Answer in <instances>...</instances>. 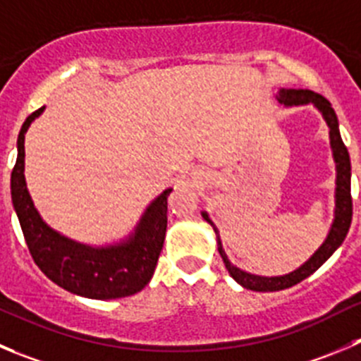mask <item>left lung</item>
I'll return each instance as SVG.
<instances>
[{
    "mask_svg": "<svg viewBox=\"0 0 361 361\" xmlns=\"http://www.w3.org/2000/svg\"><path fill=\"white\" fill-rule=\"evenodd\" d=\"M278 102L283 106H303V104H314L319 111L324 116L326 123L329 127V145L333 150V159L337 163V190H335V219L331 223V228H329L328 238L324 239L321 246H319L317 252L303 264V266L298 267L296 271L289 274H283V276H259V274L246 273V271L239 269V267L232 266L230 260L226 259L225 252H223L221 241H219L218 228L214 226V223L211 221L207 212H202L204 219L207 223H211L212 228L216 232V239H218V252L221 255L225 267L228 269L230 276L234 278L238 283H241L243 287L250 290H259V293H273V290H281L289 289V287L296 286L301 280H305L307 276H310L312 273L319 269L329 257L335 253V250L344 243L345 235L349 232V226H351L353 219V198H351V161H349V152L348 147L344 145L341 138V131H338V120L335 115V109L331 108L328 99H324L322 95L315 94L312 90H296V88H281L276 95Z\"/></svg>",
    "mask_w": 361,
    "mask_h": 361,
    "instance_id": "1",
    "label": "left lung"
}]
</instances>
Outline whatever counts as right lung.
<instances>
[{"instance_id":"1","label":"right lung","mask_w":361,"mask_h":361,"mask_svg":"<svg viewBox=\"0 0 361 361\" xmlns=\"http://www.w3.org/2000/svg\"><path fill=\"white\" fill-rule=\"evenodd\" d=\"M44 108L33 111L20 127L16 166L10 177L12 204L30 253L40 271L68 293L92 300L133 296L150 281L163 250L171 188L147 207L126 241L95 248L61 235L40 218L24 178V135Z\"/></svg>"}]
</instances>
